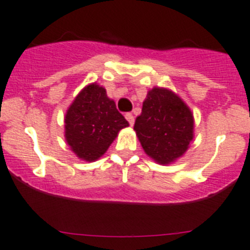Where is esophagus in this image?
Listing matches in <instances>:
<instances>
[{"label": "esophagus", "instance_id": "esophagus-1", "mask_svg": "<svg viewBox=\"0 0 250 250\" xmlns=\"http://www.w3.org/2000/svg\"><path fill=\"white\" fill-rule=\"evenodd\" d=\"M125 118H126V120H127V122H128V124L132 126L133 123H135V117H133V115L131 114V113H126Z\"/></svg>", "mask_w": 250, "mask_h": 250}]
</instances>
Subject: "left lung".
<instances>
[{"label": "left lung", "mask_w": 250, "mask_h": 250, "mask_svg": "<svg viewBox=\"0 0 250 250\" xmlns=\"http://www.w3.org/2000/svg\"><path fill=\"white\" fill-rule=\"evenodd\" d=\"M193 127V114L186 103L167 88L154 87L148 91L133 130L146 154L167 165L188 149Z\"/></svg>", "instance_id": "8db88e82"}]
</instances>
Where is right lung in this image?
<instances>
[{"instance_id": "1", "label": "right lung", "mask_w": 250, "mask_h": 250, "mask_svg": "<svg viewBox=\"0 0 250 250\" xmlns=\"http://www.w3.org/2000/svg\"><path fill=\"white\" fill-rule=\"evenodd\" d=\"M65 140L76 157L95 162L102 157L122 128L128 123L115 102L97 83L80 91L65 114Z\"/></svg>"}]
</instances>
